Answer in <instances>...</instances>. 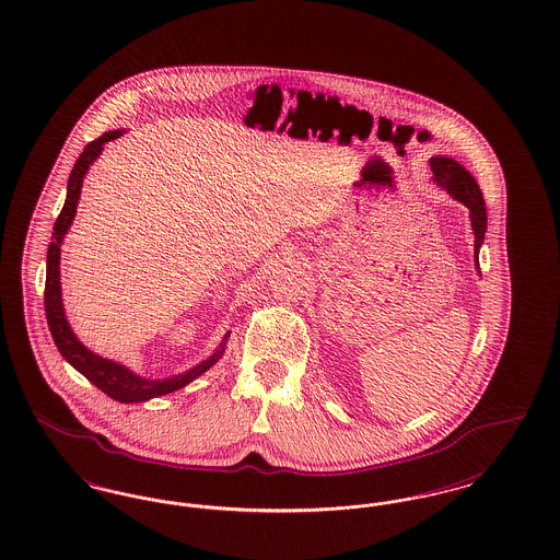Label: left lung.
Listing matches in <instances>:
<instances>
[{
    "label": "left lung",
    "mask_w": 560,
    "mask_h": 560,
    "mask_svg": "<svg viewBox=\"0 0 560 560\" xmlns=\"http://www.w3.org/2000/svg\"><path fill=\"white\" fill-rule=\"evenodd\" d=\"M430 170L434 174V183L439 187L445 188L453 199L464 203L470 210V220H472V231H475V258L479 267V249L487 233V208L485 199L480 192L477 180L468 170H464L459 163L450 158H432L430 160Z\"/></svg>",
    "instance_id": "1"
}]
</instances>
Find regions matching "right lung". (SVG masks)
Returning <instances> with one entry per match:
<instances>
[{
	"label": "right lung",
	"instance_id": "right-lung-1",
	"mask_svg": "<svg viewBox=\"0 0 560 560\" xmlns=\"http://www.w3.org/2000/svg\"><path fill=\"white\" fill-rule=\"evenodd\" d=\"M126 130H115V132H105L101 138L92 140L80 160L75 161L69 183H67V199L65 206L58 213L56 222H54L52 241L48 245V267H46V290H44V306H46V319L48 327L52 331L54 345L60 350V354L78 370L83 373L96 388H101L110 399L119 400V402H142V400L161 397V395H170L183 386H187L188 382H192L197 375L208 372L213 363L222 357L229 334L224 336L222 345L215 348L212 357L203 363H199L197 368L188 370L187 373L174 375V377H165V380H147L140 377L136 373L130 372L128 368L103 359L98 354H94L92 350L81 345L78 336L71 331L69 320L65 317V308H62V298H60V243L65 240L75 212H78V203H80L81 185H83V176L88 172V167L96 161V158L103 153L105 144L119 138Z\"/></svg>",
	"mask_w": 560,
	"mask_h": 560
}]
</instances>
